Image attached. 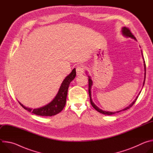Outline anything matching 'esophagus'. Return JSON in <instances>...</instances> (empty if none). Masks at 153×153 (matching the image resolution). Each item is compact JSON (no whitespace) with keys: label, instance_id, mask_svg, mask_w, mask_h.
<instances>
[{"label":"esophagus","instance_id":"1","mask_svg":"<svg viewBox=\"0 0 153 153\" xmlns=\"http://www.w3.org/2000/svg\"><path fill=\"white\" fill-rule=\"evenodd\" d=\"M84 73V68L82 66H78L76 68V74L77 76H80Z\"/></svg>","mask_w":153,"mask_h":153}]
</instances>
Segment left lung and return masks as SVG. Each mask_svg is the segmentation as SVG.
<instances>
[{"label": "left lung", "mask_w": 153, "mask_h": 153, "mask_svg": "<svg viewBox=\"0 0 153 153\" xmlns=\"http://www.w3.org/2000/svg\"><path fill=\"white\" fill-rule=\"evenodd\" d=\"M121 31H122V34L123 36H125V37H131V38L134 39V40H137L136 39V37L134 36V35H133L131 33L130 30H129L128 28H126V27H125L122 28ZM141 53H142V58H143V59L144 69H145V76H144L145 77H144V81H143V86L144 83H145V77H146V65H145V60H144V59H143V54H142V50H141ZM92 85H93V81H92V80H91V77H90V76H88V93H89V96H90V102H91V105L93 106V107L95 109V110H96V111H97L98 112H99V113H102V114H106V115H112V114H116V113H119V112L122 111L126 110H128V109L130 108L131 107V106L134 105V103L136 102V100L137 99V98H138V97H139V94H140V92H141V91H140V93H139L138 96L136 97V98L134 99V100L129 105H128L127 107H126V108L122 109V110H119V111H114V112L106 111H104V110H101V109H100L99 107H97V106L94 103V102H93L92 99H91V91Z\"/></svg>", "instance_id": "1"}]
</instances>
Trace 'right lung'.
I'll use <instances>...</instances> for the list:
<instances>
[{"label": "right lung", "mask_w": 153, "mask_h": 153, "mask_svg": "<svg viewBox=\"0 0 153 153\" xmlns=\"http://www.w3.org/2000/svg\"><path fill=\"white\" fill-rule=\"evenodd\" d=\"M76 76V69L74 68L71 73L68 75L65 79L63 80L59 91L54 99L48 103L47 105L38 108H30L25 106L20 103V105L22 106L25 110L28 111L29 112H31L32 113L42 116H53L58 113L63 109V108L66 104L67 96L68 93V89L70 85V83L72 80H74Z\"/></svg>", "instance_id": "obj_1"}]
</instances>
